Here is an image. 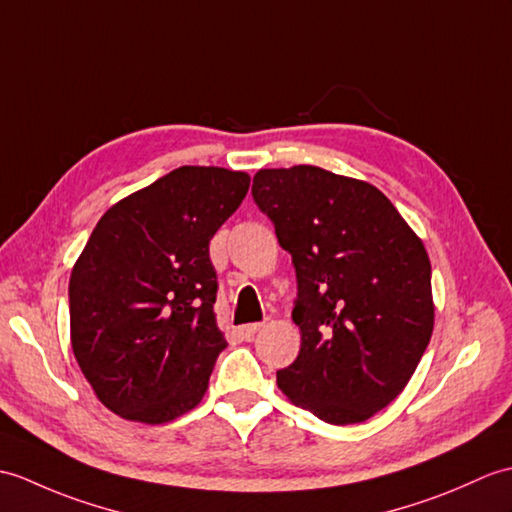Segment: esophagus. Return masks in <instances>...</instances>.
Returning a JSON list of instances; mask_svg holds the SVG:
<instances>
[{
    "instance_id": "1",
    "label": "esophagus",
    "mask_w": 512,
    "mask_h": 512,
    "mask_svg": "<svg viewBox=\"0 0 512 512\" xmlns=\"http://www.w3.org/2000/svg\"><path fill=\"white\" fill-rule=\"evenodd\" d=\"M261 327H264V323H248V325H242V327L237 329V331H240L242 340H251V338L257 334V331H259Z\"/></svg>"
}]
</instances>
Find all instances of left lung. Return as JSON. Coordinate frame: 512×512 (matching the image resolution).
I'll use <instances>...</instances> for the list:
<instances>
[{"label": "left lung", "mask_w": 512, "mask_h": 512, "mask_svg": "<svg viewBox=\"0 0 512 512\" xmlns=\"http://www.w3.org/2000/svg\"><path fill=\"white\" fill-rule=\"evenodd\" d=\"M253 200L292 255L301 351L277 371L325 423L371 419L406 388L434 327L425 246L377 187L314 165L259 170Z\"/></svg>", "instance_id": "1"}]
</instances>
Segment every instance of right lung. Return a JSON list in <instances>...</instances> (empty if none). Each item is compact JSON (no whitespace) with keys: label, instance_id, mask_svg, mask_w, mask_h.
<instances>
[{"label":"right lung","instance_id":"add662e5","mask_svg":"<svg viewBox=\"0 0 512 512\" xmlns=\"http://www.w3.org/2000/svg\"><path fill=\"white\" fill-rule=\"evenodd\" d=\"M251 178L183 165L104 213L69 279L71 349L106 408L168 423L196 408L227 347L209 242Z\"/></svg>","mask_w":512,"mask_h":512}]
</instances>
